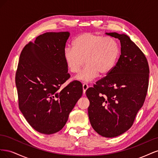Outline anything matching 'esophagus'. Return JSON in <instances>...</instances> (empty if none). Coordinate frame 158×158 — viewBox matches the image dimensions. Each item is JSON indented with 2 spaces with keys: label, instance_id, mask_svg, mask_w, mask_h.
Here are the masks:
<instances>
[{
  "label": "esophagus",
  "instance_id": "obj_1",
  "mask_svg": "<svg viewBox=\"0 0 158 158\" xmlns=\"http://www.w3.org/2000/svg\"><path fill=\"white\" fill-rule=\"evenodd\" d=\"M82 87H83V92H84V94H85V91L88 89L89 86H88V85L87 84H84L83 85H82Z\"/></svg>",
  "mask_w": 158,
  "mask_h": 158
}]
</instances>
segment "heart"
I'll return each instance as SVG.
<instances>
[{"instance_id": "1", "label": "heart", "mask_w": 158, "mask_h": 158, "mask_svg": "<svg viewBox=\"0 0 158 158\" xmlns=\"http://www.w3.org/2000/svg\"><path fill=\"white\" fill-rule=\"evenodd\" d=\"M73 47H66L63 56L66 66L73 74H78L84 61L86 65L76 79L88 82L97 77L99 73L107 74L115 66L121 53L117 40L91 32L81 33L75 37Z\"/></svg>"}]
</instances>
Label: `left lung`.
Listing matches in <instances>:
<instances>
[{
  "label": "left lung",
  "mask_w": 158,
  "mask_h": 158,
  "mask_svg": "<svg viewBox=\"0 0 158 158\" xmlns=\"http://www.w3.org/2000/svg\"><path fill=\"white\" fill-rule=\"evenodd\" d=\"M106 34L120 40L121 54L113 69L85 94L91 125L99 135L113 138L132 127L145 101L150 70L144 54L128 35Z\"/></svg>",
  "instance_id": "8db88e82"
}]
</instances>
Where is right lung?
<instances>
[{
    "label": "right lung",
    "instance_id": "obj_1",
    "mask_svg": "<svg viewBox=\"0 0 158 158\" xmlns=\"http://www.w3.org/2000/svg\"><path fill=\"white\" fill-rule=\"evenodd\" d=\"M69 31L47 32L23 49L16 73L19 108L35 131L51 135L60 131L82 97V84L70 78L63 56Z\"/></svg>",
    "mask_w": 158,
    "mask_h": 158
}]
</instances>
